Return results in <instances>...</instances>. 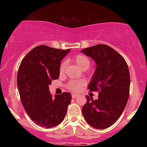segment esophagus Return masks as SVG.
<instances>
[{"label": "esophagus", "instance_id": "obj_1", "mask_svg": "<svg viewBox=\"0 0 147 147\" xmlns=\"http://www.w3.org/2000/svg\"><path fill=\"white\" fill-rule=\"evenodd\" d=\"M79 97V95H77V94H75V93L72 94V98H76V97Z\"/></svg>", "mask_w": 147, "mask_h": 147}]
</instances>
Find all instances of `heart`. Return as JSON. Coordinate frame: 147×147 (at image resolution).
<instances>
[{"label":"heart","mask_w":147,"mask_h":147,"mask_svg":"<svg viewBox=\"0 0 147 147\" xmlns=\"http://www.w3.org/2000/svg\"><path fill=\"white\" fill-rule=\"evenodd\" d=\"M72 61L75 63L76 65H77L80 68L83 69V70H86L88 68L90 65V60L88 57L86 56V55H82V54H79L75 56L72 59ZM65 63H62L59 66V74L61 75H63L65 71ZM85 82L84 80H73L70 81L69 82L68 86V88L72 92H79L81 89L85 86Z\"/></svg>","instance_id":"obj_1"}]
</instances>
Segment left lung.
Wrapping results in <instances>:
<instances>
[{
    "label": "left lung",
    "mask_w": 147,
    "mask_h": 147,
    "mask_svg": "<svg viewBox=\"0 0 147 147\" xmlns=\"http://www.w3.org/2000/svg\"><path fill=\"white\" fill-rule=\"evenodd\" d=\"M93 59L97 68L88 84L90 92H98V99L86 96L82 108L86 121L92 127L104 129L119 119L127 104L130 90V74L122 55L110 46L98 44L82 50Z\"/></svg>",
    "instance_id": "obj_1"
}]
</instances>
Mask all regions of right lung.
I'll return each instance as SVG.
<instances>
[{"mask_svg":"<svg viewBox=\"0 0 147 147\" xmlns=\"http://www.w3.org/2000/svg\"><path fill=\"white\" fill-rule=\"evenodd\" d=\"M41 45L26 55L20 64L17 85L25 111L37 125L52 128L63 121L71 101L70 92L52 97L49 84L59 76L61 61L68 52Z\"/></svg>","mask_w":147,"mask_h":147,"instance_id":"add662e5","label":"right lung"}]
</instances>
